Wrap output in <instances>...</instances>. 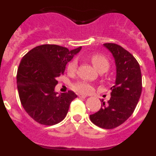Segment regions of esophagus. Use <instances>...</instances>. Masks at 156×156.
Masks as SVG:
<instances>
[{"mask_svg": "<svg viewBox=\"0 0 156 156\" xmlns=\"http://www.w3.org/2000/svg\"><path fill=\"white\" fill-rule=\"evenodd\" d=\"M78 96H79V98H85L87 97V95L82 94H78Z\"/></svg>", "mask_w": 156, "mask_h": 156, "instance_id": "34e87169", "label": "esophagus"}]
</instances>
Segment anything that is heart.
Wrapping results in <instances>:
<instances>
[{"label": "heart", "instance_id": "1", "mask_svg": "<svg viewBox=\"0 0 156 156\" xmlns=\"http://www.w3.org/2000/svg\"><path fill=\"white\" fill-rule=\"evenodd\" d=\"M91 62L93 63L94 68L98 72H104L105 73L109 69V62L108 59L104 56L101 55H94L91 56ZM69 73H73L76 71L77 69V61L76 59L73 60L68 65ZM73 89L76 91L82 94L90 93L92 90V86L90 83L86 82V81H80L76 83L73 85Z\"/></svg>", "mask_w": 156, "mask_h": 156}]
</instances>
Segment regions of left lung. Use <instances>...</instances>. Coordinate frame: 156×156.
Listing matches in <instances>:
<instances>
[{"mask_svg": "<svg viewBox=\"0 0 156 156\" xmlns=\"http://www.w3.org/2000/svg\"><path fill=\"white\" fill-rule=\"evenodd\" d=\"M103 46L111 52L115 61V80L110 88L108 102L102 101L100 110L90 115V119L99 127L113 129L133 114L142 90V78L140 66L129 52L115 44L107 43Z\"/></svg>", "mask_w": 156, "mask_h": 156, "instance_id": "obj_1", "label": "left lung"}]
</instances>
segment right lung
Listing matches in <instances>:
<instances>
[{
  "mask_svg": "<svg viewBox=\"0 0 156 156\" xmlns=\"http://www.w3.org/2000/svg\"><path fill=\"white\" fill-rule=\"evenodd\" d=\"M82 47L69 51L55 44L33 48L22 58L17 72V88L22 105L28 115L43 125L57 124L65 119L73 91L57 95V77Z\"/></svg>",
  "mask_w": 156,
  "mask_h": 156,
  "instance_id": "obj_1",
  "label": "right lung"
}]
</instances>
